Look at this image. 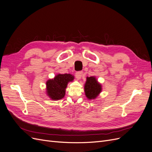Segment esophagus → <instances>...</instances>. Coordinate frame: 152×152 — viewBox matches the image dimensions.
I'll use <instances>...</instances> for the list:
<instances>
[{
    "label": "esophagus",
    "instance_id": "34e87169",
    "mask_svg": "<svg viewBox=\"0 0 152 152\" xmlns=\"http://www.w3.org/2000/svg\"><path fill=\"white\" fill-rule=\"evenodd\" d=\"M82 75H83V72L82 71H79L75 73V77L77 79H80L82 77Z\"/></svg>",
    "mask_w": 152,
    "mask_h": 152
}]
</instances>
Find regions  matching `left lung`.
Wrapping results in <instances>:
<instances>
[{"label":"left lung","instance_id":"obj_1","mask_svg":"<svg viewBox=\"0 0 152 152\" xmlns=\"http://www.w3.org/2000/svg\"><path fill=\"white\" fill-rule=\"evenodd\" d=\"M86 97L89 99H95L102 91V86L98 83L94 77H87L84 86Z\"/></svg>","mask_w":152,"mask_h":152}]
</instances>
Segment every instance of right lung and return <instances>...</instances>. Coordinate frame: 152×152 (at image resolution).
Masks as SVG:
<instances>
[{
  "label": "right lung",
  "mask_w": 152,
  "mask_h": 152,
  "mask_svg": "<svg viewBox=\"0 0 152 152\" xmlns=\"http://www.w3.org/2000/svg\"><path fill=\"white\" fill-rule=\"evenodd\" d=\"M74 79L71 74H58L53 79L46 82L47 93L50 98L54 100L62 99L65 95V89L68 83Z\"/></svg>",
  "instance_id": "1"
}]
</instances>
